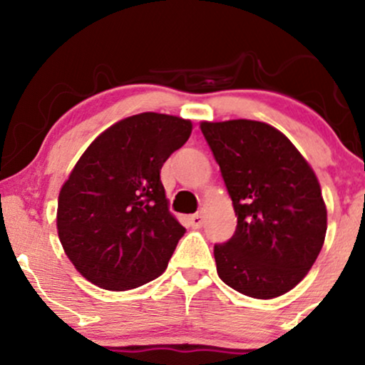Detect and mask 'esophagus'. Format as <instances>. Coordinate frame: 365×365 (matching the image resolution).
Listing matches in <instances>:
<instances>
[{"mask_svg": "<svg viewBox=\"0 0 365 365\" xmlns=\"http://www.w3.org/2000/svg\"><path fill=\"white\" fill-rule=\"evenodd\" d=\"M188 221H190V225L194 226V228H200V226H202V223H204L202 212H195V215L188 216Z\"/></svg>", "mask_w": 365, "mask_h": 365, "instance_id": "1", "label": "esophagus"}]
</instances>
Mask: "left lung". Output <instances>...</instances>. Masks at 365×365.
<instances>
[{
  "label": "left lung",
  "instance_id": "8db88e82",
  "mask_svg": "<svg viewBox=\"0 0 365 365\" xmlns=\"http://www.w3.org/2000/svg\"><path fill=\"white\" fill-rule=\"evenodd\" d=\"M233 200L237 230L215 245L216 269L254 299L290 292L311 269L326 237L316 175L279 130L262 121L200 123Z\"/></svg>",
  "mask_w": 365,
  "mask_h": 365
}]
</instances>
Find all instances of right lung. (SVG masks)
Wrapping results in <instances>:
<instances>
[{"label":"right lung","mask_w":365,"mask_h":365,"mask_svg":"<svg viewBox=\"0 0 365 365\" xmlns=\"http://www.w3.org/2000/svg\"><path fill=\"white\" fill-rule=\"evenodd\" d=\"M192 123L140 113L104 130L75 165L58 199V237L77 271L104 290L153 282L185 228L168 209L163 165Z\"/></svg>","instance_id":"obj_1"}]
</instances>
